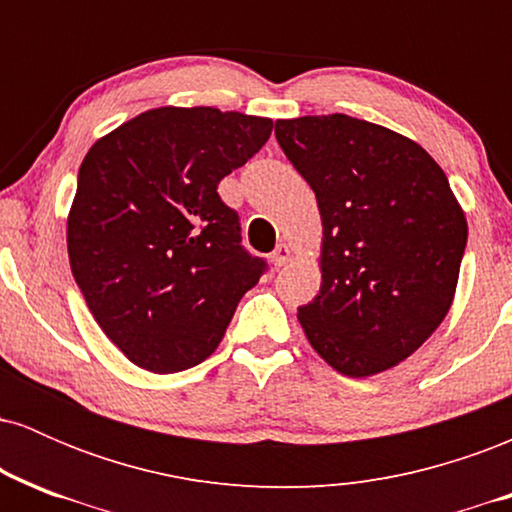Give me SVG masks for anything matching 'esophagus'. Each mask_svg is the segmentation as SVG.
<instances>
[{
    "mask_svg": "<svg viewBox=\"0 0 512 512\" xmlns=\"http://www.w3.org/2000/svg\"><path fill=\"white\" fill-rule=\"evenodd\" d=\"M291 257H293L291 245L279 243V245H276V250L272 252V264H274V267H284V264L291 262Z\"/></svg>",
    "mask_w": 512,
    "mask_h": 512,
    "instance_id": "obj_1",
    "label": "esophagus"
}]
</instances>
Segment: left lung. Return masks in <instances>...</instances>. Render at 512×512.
<instances>
[{
    "instance_id": "1",
    "label": "left lung",
    "mask_w": 512,
    "mask_h": 512,
    "mask_svg": "<svg viewBox=\"0 0 512 512\" xmlns=\"http://www.w3.org/2000/svg\"><path fill=\"white\" fill-rule=\"evenodd\" d=\"M276 142L313 187L322 284L298 320L349 378L395 368L455 298L467 219L443 168L414 139L342 113L276 120Z\"/></svg>"
}]
</instances>
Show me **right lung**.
Masks as SVG:
<instances>
[{
    "instance_id": "1",
    "label": "right lung",
    "mask_w": 512,
    "mask_h": 512,
    "mask_svg": "<svg viewBox=\"0 0 512 512\" xmlns=\"http://www.w3.org/2000/svg\"><path fill=\"white\" fill-rule=\"evenodd\" d=\"M269 117L146 110L88 149L67 216L72 274L134 366L178 373L216 351L264 260L240 245L219 182L272 134Z\"/></svg>"
}]
</instances>
